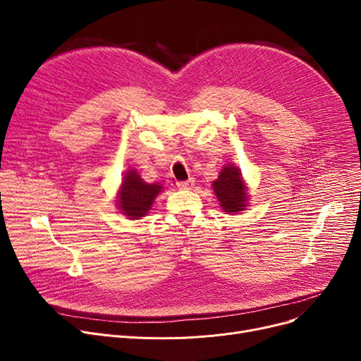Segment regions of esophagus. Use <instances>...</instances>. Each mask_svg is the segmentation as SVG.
<instances>
[{"mask_svg": "<svg viewBox=\"0 0 361 361\" xmlns=\"http://www.w3.org/2000/svg\"><path fill=\"white\" fill-rule=\"evenodd\" d=\"M177 185H178V188H183V190H188V188H192L195 185V178H188L185 181H178Z\"/></svg>", "mask_w": 361, "mask_h": 361, "instance_id": "obj_1", "label": "esophagus"}]
</instances>
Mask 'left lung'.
<instances>
[{
	"label": "left lung",
	"instance_id": "1",
	"mask_svg": "<svg viewBox=\"0 0 361 361\" xmlns=\"http://www.w3.org/2000/svg\"><path fill=\"white\" fill-rule=\"evenodd\" d=\"M212 185L225 212L234 214L244 211L245 202H247V193H245V185L241 180L238 168L234 165H226Z\"/></svg>",
	"mask_w": 361,
	"mask_h": 361
}]
</instances>
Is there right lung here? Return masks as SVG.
Returning <instances> with one entry per match:
<instances>
[{
  "label": "right lung",
  "mask_w": 361,
  "mask_h": 361,
  "mask_svg": "<svg viewBox=\"0 0 361 361\" xmlns=\"http://www.w3.org/2000/svg\"><path fill=\"white\" fill-rule=\"evenodd\" d=\"M161 188L159 184L145 183L136 171H128L123 180L118 207L130 219H140L152 207Z\"/></svg>",
  "instance_id": "add662e5"
}]
</instances>
